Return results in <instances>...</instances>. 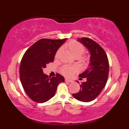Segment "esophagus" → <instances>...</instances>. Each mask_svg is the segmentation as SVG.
Here are the masks:
<instances>
[{
  "label": "esophagus",
  "mask_w": 129,
  "mask_h": 129,
  "mask_svg": "<svg viewBox=\"0 0 129 129\" xmlns=\"http://www.w3.org/2000/svg\"><path fill=\"white\" fill-rule=\"evenodd\" d=\"M65 81H66V82H73V81H72V79H69V78H66V79H65Z\"/></svg>",
  "instance_id": "34e87169"
}]
</instances>
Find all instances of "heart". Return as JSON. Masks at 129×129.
Wrapping results in <instances>:
<instances>
[{
	"mask_svg": "<svg viewBox=\"0 0 129 129\" xmlns=\"http://www.w3.org/2000/svg\"><path fill=\"white\" fill-rule=\"evenodd\" d=\"M65 48L67 49L69 51L72 53L74 56L78 58L80 57L82 54L85 51V47L81 43L78 41H75V40H72L70 41L67 43H66L64 45ZM61 52V48H59L57 50L56 54L55 57L57 58L59 56L60 53ZM81 60L83 62H87L89 60L87 56H84V57H81ZM61 73L66 76H70L72 75L73 73L78 71V68L76 66H63L60 69Z\"/></svg>",
	"mask_w": 129,
	"mask_h": 129,
	"instance_id": "1",
	"label": "heart"
}]
</instances>
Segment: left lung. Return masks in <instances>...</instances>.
Returning <instances> with one entry per match:
<instances>
[{
	"label": "left lung",
	"mask_w": 129,
	"mask_h": 129,
	"mask_svg": "<svg viewBox=\"0 0 129 129\" xmlns=\"http://www.w3.org/2000/svg\"><path fill=\"white\" fill-rule=\"evenodd\" d=\"M79 41L89 50L91 59L89 67L79 75L81 78H86V81L81 84L79 92L73 96L80 101L90 102L94 100L106 86L109 76V59L106 51L96 42L88 38H82Z\"/></svg>",
	"instance_id": "left-lung-1"
}]
</instances>
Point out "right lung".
I'll use <instances>...</instances> for the list:
<instances>
[{"instance_id": "obj_1", "label": "right lung", "mask_w": 129, "mask_h": 129, "mask_svg": "<svg viewBox=\"0 0 129 129\" xmlns=\"http://www.w3.org/2000/svg\"><path fill=\"white\" fill-rule=\"evenodd\" d=\"M66 41L41 39L33 44L22 57L19 68L20 82L31 100L47 102L55 94L58 84L64 81L59 73L51 78L43 73L46 65L53 62L56 51Z\"/></svg>"}]
</instances>
